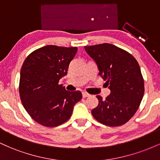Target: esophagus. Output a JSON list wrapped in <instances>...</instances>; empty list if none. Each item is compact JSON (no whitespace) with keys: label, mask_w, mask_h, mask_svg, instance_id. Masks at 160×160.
I'll use <instances>...</instances> for the list:
<instances>
[{"label":"esophagus","mask_w":160,"mask_h":160,"mask_svg":"<svg viewBox=\"0 0 160 160\" xmlns=\"http://www.w3.org/2000/svg\"><path fill=\"white\" fill-rule=\"evenodd\" d=\"M89 96H90V95H89V93L86 92H82V97H83V98H87V97Z\"/></svg>","instance_id":"esophagus-1"}]
</instances>
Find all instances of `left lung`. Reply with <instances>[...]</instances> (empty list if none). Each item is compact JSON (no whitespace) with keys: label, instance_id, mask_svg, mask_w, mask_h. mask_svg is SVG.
<instances>
[{"label":"left lung","instance_id":"1","mask_svg":"<svg viewBox=\"0 0 160 160\" xmlns=\"http://www.w3.org/2000/svg\"><path fill=\"white\" fill-rule=\"evenodd\" d=\"M84 48L96 62L99 75L111 90L105 99L97 95L98 105L92 114L105 126H122L135 115L144 96V82L140 66L132 55L113 44L102 43Z\"/></svg>","mask_w":160,"mask_h":160}]
</instances>
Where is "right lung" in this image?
<instances>
[{
  "label": "right lung",
  "instance_id": "1",
  "mask_svg": "<svg viewBox=\"0 0 160 160\" xmlns=\"http://www.w3.org/2000/svg\"><path fill=\"white\" fill-rule=\"evenodd\" d=\"M78 47L48 45L28 55L20 71L19 95L23 107L37 122L56 127L68 120L80 91L69 92L58 84L67 74Z\"/></svg>",
  "mask_w": 160,
  "mask_h": 160
}]
</instances>
